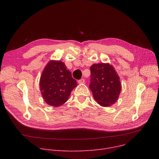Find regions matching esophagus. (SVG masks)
Segmentation results:
<instances>
[{"mask_svg":"<svg viewBox=\"0 0 159 159\" xmlns=\"http://www.w3.org/2000/svg\"><path fill=\"white\" fill-rule=\"evenodd\" d=\"M85 82V80L84 79H80L78 80V83L79 84H83V83Z\"/></svg>","mask_w":159,"mask_h":159,"instance_id":"1","label":"esophagus"}]
</instances>
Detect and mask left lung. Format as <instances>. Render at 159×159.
<instances>
[{
	"label": "left lung",
	"instance_id": "left-lung-1",
	"mask_svg": "<svg viewBox=\"0 0 159 159\" xmlns=\"http://www.w3.org/2000/svg\"><path fill=\"white\" fill-rule=\"evenodd\" d=\"M89 89L95 101L104 107L113 104L121 91L119 77L110 64H95L90 67Z\"/></svg>",
	"mask_w": 159,
	"mask_h": 159
}]
</instances>
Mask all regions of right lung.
<instances>
[{"mask_svg": "<svg viewBox=\"0 0 159 159\" xmlns=\"http://www.w3.org/2000/svg\"><path fill=\"white\" fill-rule=\"evenodd\" d=\"M77 83L61 61L49 62L41 75L40 88L45 102L54 107L60 106L68 101L71 91Z\"/></svg>", "mask_w": 159, "mask_h": 159, "instance_id": "obj_1", "label": "right lung"}]
</instances>
